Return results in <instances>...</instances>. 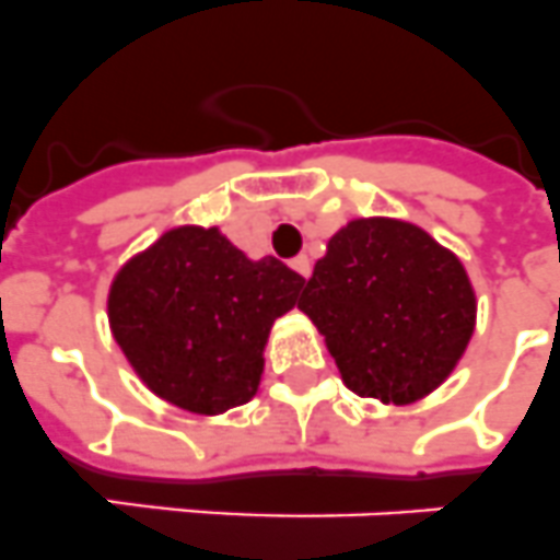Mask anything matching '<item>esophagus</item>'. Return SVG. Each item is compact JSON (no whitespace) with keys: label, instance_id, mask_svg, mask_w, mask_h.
<instances>
[{"label":"esophagus","instance_id":"34e87169","mask_svg":"<svg viewBox=\"0 0 560 560\" xmlns=\"http://www.w3.org/2000/svg\"><path fill=\"white\" fill-rule=\"evenodd\" d=\"M290 267H293L299 276H304V279H310V272H313V265H310L307 256H295L293 261H290Z\"/></svg>","mask_w":560,"mask_h":560}]
</instances>
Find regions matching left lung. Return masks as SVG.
Here are the masks:
<instances>
[{
  "instance_id": "8db88e82",
  "label": "left lung",
  "mask_w": 560,
  "mask_h": 560,
  "mask_svg": "<svg viewBox=\"0 0 560 560\" xmlns=\"http://www.w3.org/2000/svg\"><path fill=\"white\" fill-rule=\"evenodd\" d=\"M462 258L412 222L352 219L327 242L299 310L361 398L412 404L447 382L476 330Z\"/></svg>"
}]
</instances>
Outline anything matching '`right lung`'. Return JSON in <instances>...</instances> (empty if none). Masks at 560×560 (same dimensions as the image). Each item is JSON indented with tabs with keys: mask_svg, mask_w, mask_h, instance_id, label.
Returning <instances> with one entry per match:
<instances>
[{
	"mask_svg": "<svg viewBox=\"0 0 560 560\" xmlns=\"http://www.w3.org/2000/svg\"><path fill=\"white\" fill-rule=\"evenodd\" d=\"M304 279L279 258L253 261L219 228L182 224L113 276L107 322L159 398L222 416L256 396L272 322Z\"/></svg>",
	"mask_w": 560,
	"mask_h": 560,
	"instance_id": "obj_1",
	"label": "right lung"
}]
</instances>
